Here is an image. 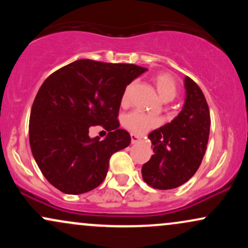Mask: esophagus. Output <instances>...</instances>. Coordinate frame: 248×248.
Returning <instances> with one entry per match:
<instances>
[{"label": "esophagus", "mask_w": 248, "mask_h": 248, "mask_svg": "<svg viewBox=\"0 0 248 248\" xmlns=\"http://www.w3.org/2000/svg\"><path fill=\"white\" fill-rule=\"evenodd\" d=\"M130 140H132V143L134 144V143H138V142H140L141 141V138H139L138 135H136V134H130Z\"/></svg>", "instance_id": "34e87169"}]
</instances>
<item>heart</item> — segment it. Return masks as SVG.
Listing matches in <instances>:
<instances>
[{
	"label": "heart",
	"mask_w": 248,
	"mask_h": 248,
	"mask_svg": "<svg viewBox=\"0 0 248 248\" xmlns=\"http://www.w3.org/2000/svg\"><path fill=\"white\" fill-rule=\"evenodd\" d=\"M153 80L155 82L158 94L164 101H170L175 98L176 93H177V84H176V80L170 73H157V75L154 76ZM133 86V84H129L122 93L121 104L124 106H127L129 104ZM158 122L160 121H158L157 118L149 114H144L140 110H134V112L128 113L124 118V126L136 134H144L152 128L157 126Z\"/></svg>",
	"instance_id": "heart-1"
}]
</instances>
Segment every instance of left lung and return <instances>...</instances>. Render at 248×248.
<instances>
[{
  "label": "left lung",
  "mask_w": 248,
  "mask_h": 248,
  "mask_svg": "<svg viewBox=\"0 0 248 248\" xmlns=\"http://www.w3.org/2000/svg\"><path fill=\"white\" fill-rule=\"evenodd\" d=\"M186 101L169 124L148 135L154 155L142 167V177L154 189H175L195 175L205 154L210 134V110L203 92L184 78Z\"/></svg>",
  "instance_id": "1"
}]
</instances>
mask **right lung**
<instances>
[{
	"mask_svg": "<svg viewBox=\"0 0 248 248\" xmlns=\"http://www.w3.org/2000/svg\"><path fill=\"white\" fill-rule=\"evenodd\" d=\"M147 69L79 59L47 77L30 113L31 152L44 177L67 195L91 191L102 183L113 154L129 146L118 115L124 88ZM110 133L89 138L93 125Z\"/></svg>",
	"mask_w": 248,
	"mask_h": 248,
	"instance_id": "right-lung-1",
	"label": "right lung"
}]
</instances>
